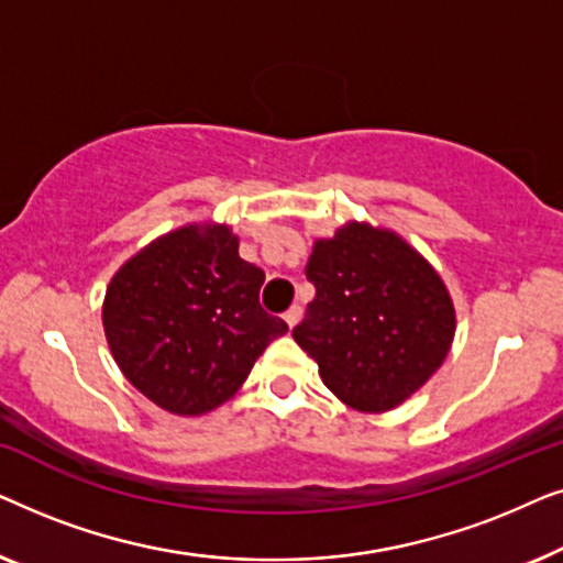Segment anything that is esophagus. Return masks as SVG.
<instances>
[{
	"label": "esophagus",
	"instance_id": "34e87169",
	"mask_svg": "<svg viewBox=\"0 0 563 563\" xmlns=\"http://www.w3.org/2000/svg\"><path fill=\"white\" fill-rule=\"evenodd\" d=\"M284 320H287V325H289V328H295L297 322L302 320V307H299V305H291L289 310L284 312Z\"/></svg>",
	"mask_w": 563,
	"mask_h": 563
}]
</instances>
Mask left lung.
<instances>
[{
  "label": "left lung",
  "instance_id": "1",
  "mask_svg": "<svg viewBox=\"0 0 563 563\" xmlns=\"http://www.w3.org/2000/svg\"><path fill=\"white\" fill-rule=\"evenodd\" d=\"M305 274L314 299L291 335L353 410L402 405L449 356L456 333L449 289L391 230L349 222L314 243Z\"/></svg>",
  "mask_w": 563,
  "mask_h": 563
}]
</instances>
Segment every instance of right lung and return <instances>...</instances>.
Returning <instances> with one entry per match:
<instances>
[{"label": "right lung", "instance_id": "add662e5", "mask_svg": "<svg viewBox=\"0 0 563 563\" xmlns=\"http://www.w3.org/2000/svg\"><path fill=\"white\" fill-rule=\"evenodd\" d=\"M266 274L238 256L225 225H187L112 276L102 322L120 372L174 415H202L249 379L287 322L258 302Z\"/></svg>", "mask_w": 563, "mask_h": 563}]
</instances>
